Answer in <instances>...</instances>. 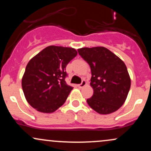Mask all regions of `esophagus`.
Segmentation results:
<instances>
[{
	"label": "esophagus",
	"mask_w": 151,
	"mask_h": 151,
	"mask_svg": "<svg viewBox=\"0 0 151 151\" xmlns=\"http://www.w3.org/2000/svg\"><path fill=\"white\" fill-rule=\"evenodd\" d=\"M86 85V81H85V80H83L82 82H81L80 84H78L77 86H78V87L80 88V89H81V88H83V87H84V86H85Z\"/></svg>",
	"instance_id": "34e87169"
}]
</instances>
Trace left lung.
<instances>
[{
	"mask_svg": "<svg viewBox=\"0 0 151 151\" xmlns=\"http://www.w3.org/2000/svg\"><path fill=\"white\" fill-rule=\"evenodd\" d=\"M79 55L91 67L90 85L93 96L87 103L100 114H109L124 104L130 87L131 78L122 60L104 47L78 49Z\"/></svg>",
	"mask_w": 151,
	"mask_h": 151,
	"instance_id": "left-lung-1",
	"label": "left lung"
}]
</instances>
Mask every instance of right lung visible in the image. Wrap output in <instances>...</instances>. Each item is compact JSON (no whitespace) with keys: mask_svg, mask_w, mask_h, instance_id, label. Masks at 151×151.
Returning a JSON list of instances; mask_svg holds the SVG:
<instances>
[{"mask_svg":"<svg viewBox=\"0 0 151 151\" xmlns=\"http://www.w3.org/2000/svg\"><path fill=\"white\" fill-rule=\"evenodd\" d=\"M77 55L74 48L50 45L29 61L22 78V88L32 108L50 114L65 104L73 89L65 81L66 67Z\"/></svg>","mask_w":151,"mask_h":151,"instance_id":"1","label":"right lung"}]
</instances>
